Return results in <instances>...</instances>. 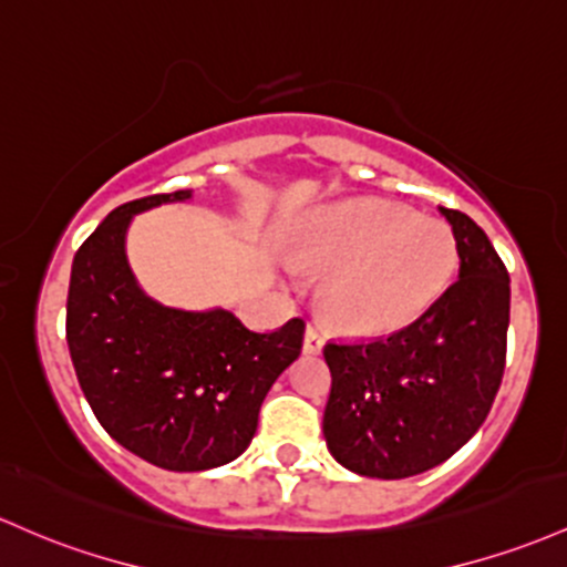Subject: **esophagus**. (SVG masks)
<instances>
[{
  "mask_svg": "<svg viewBox=\"0 0 567 567\" xmlns=\"http://www.w3.org/2000/svg\"><path fill=\"white\" fill-rule=\"evenodd\" d=\"M322 347H326V336L317 331L315 326H309L307 333H303V352H307V354H320Z\"/></svg>",
  "mask_w": 567,
  "mask_h": 567,
  "instance_id": "1",
  "label": "esophagus"
}]
</instances>
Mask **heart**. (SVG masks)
Returning <instances> with one entry per match:
<instances>
[{"instance_id": "obj_1", "label": "heart", "mask_w": 567, "mask_h": 567, "mask_svg": "<svg viewBox=\"0 0 567 567\" xmlns=\"http://www.w3.org/2000/svg\"><path fill=\"white\" fill-rule=\"evenodd\" d=\"M296 269L326 271L320 309L352 333L406 326L450 288L457 241L435 217L379 198H352L317 213L290 241Z\"/></svg>"}]
</instances>
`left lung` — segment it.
<instances>
[{
  "label": "left lung",
  "instance_id": "left-lung-1",
  "mask_svg": "<svg viewBox=\"0 0 567 567\" xmlns=\"http://www.w3.org/2000/svg\"><path fill=\"white\" fill-rule=\"evenodd\" d=\"M439 213L457 241V282L412 326L322 350L333 377L322 435L352 474L406 478L435 468L474 439L501 388L508 271L468 215Z\"/></svg>",
  "mask_w": 567,
  "mask_h": 567
}]
</instances>
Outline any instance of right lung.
Here are the masks:
<instances>
[{"instance_id":"add662e5","label":"right lung","mask_w":567,"mask_h":567,"mask_svg":"<svg viewBox=\"0 0 567 567\" xmlns=\"http://www.w3.org/2000/svg\"><path fill=\"white\" fill-rule=\"evenodd\" d=\"M190 196L158 193L112 209L74 255L66 298V344L85 401L117 444L166 471L239 457L303 341L301 317L260 333L228 309H174L140 288L126 255L134 215Z\"/></svg>"}]
</instances>
